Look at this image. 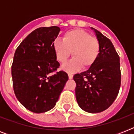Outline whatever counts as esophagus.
Wrapping results in <instances>:
<instances>
[{
	"label": "esophagus",
	"instance_id": "1",
	"mask_svg": "<svg viewBox=\"0 0 134 134\" xmlns=\"http://www.w3.org/2000/svg\"><path fill=\"white\" fill-rule=\"evenodd\" d=\"M68 76H69V79H71L73 78V74H68Z\"/></svg>",
	"mask_w": 134,
	"mask_h": 134
}]
</instances>
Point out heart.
<instances>
[{"mask_svg": "<svg viewBox=\"0 0 134 134\" xmlns=\"http://www.w3.org/2000/svg\"><path fill=\"white\" fill-rule=\"evenodd\" d=\"M55 55L64 64L72 54L73 59L63 66L67 72H76L82 67L88 69L94 65L100 53V43L89 32L82 29H73L63 35V40L55 39L52 44Z\"/></svg>", "mask_w": 134, "mask_h": 134, "instance_id": "1", "label": "heart"}]
</instances>
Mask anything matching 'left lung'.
Masks as SVG:
<instances>
[{"label": "left lung", "instance_id": "obj_1", "mask_svg": "<svg viewBox=\"0 0 134 134\" xmlns=\"http://www.w3.org/2000/svg\"><path fill=\"white\" fill-rule=\"evenodd\" d=\"M100 43V53L94 65L86 71L74 76L76 98L86 112L104 111L113 103L121 85L120 57L111 41L92 28Z\"/></svg>", "mask_w": 134, "mask_h": 134}]
</instances>
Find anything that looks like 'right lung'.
Here are the masks:
<instances>
[{
	"instance_id": "obj_1",
	"label": "right lung",
	"mask_w": 134,
	"mask_h": 134,
	"mask_svg": "<svg viewBox=\"0 0 134 134\" xmlns=\"http://www.w3.org/2000/svg\"><path fill=\"white\" fill-rule=\"evenodd\" d=\"M58 26L41 27L28 35L18 46L12 65L16 97L28 110L41 113L52 109L63 91L68 75L57 71L53 42L60 32Z\"/></svg>"
}]
</instances>
